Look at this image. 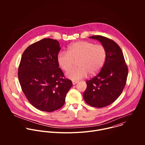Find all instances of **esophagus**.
I'll return each instance as SVG.
<instances>
[{"mask_svg": "<svg viewBox=\"0 0 145 145\" xmlns=\"http://www.w3.org/2000/svg\"><path fill=\"white\" fill-rule=\"evenodd\" d=\"M77 82H78L77 81H72V84H73V85L76 84L77 83Z\"/></svg>", "mask_w": 145, "mask_h": 145, "instance_id": "34e87169", "label": "esophagus"}]
</instances>
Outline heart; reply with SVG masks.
<instances>
[{"label":"heart","instance_id":"obj_1","mask_svg":"<svg viewBox=\"0 0 145 145\" xmlns=\"http://www.w3.org/2000/svg\"><path fill=\"white\" fill-rule=\"evenodd\" d=\"M106 56V49L103 45L81 40L71 44L68 52L60 51L57 60L59 67L65 72L77 61L78 67L66 74L68 78L74 81L86 77L88 73L91 76L97 73L104 65Z\"/></svg>","mask_w":145,"mask_h":145}]
</instances>
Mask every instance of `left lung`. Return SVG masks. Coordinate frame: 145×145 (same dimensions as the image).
Masks as SVG:
<instances>
[{"label":"left lung","instance_id":"left-lung-1","mask_svg":"<svg viewBox=\"0 0 145 145\" xmlns=\"http://www.w3.org/2000/svg\"><path fill=\"white\" fill-rule=\"evenodd\" d=\"M96 39L106 49L107 56L100 72L87 80V87L83 93L85 101L91 106L102 108L110 105L122 93L128 75V68L121 49L113 40L101 35Z\"/></svg>","mask_w":145,"mask_h":145}]
</instances>
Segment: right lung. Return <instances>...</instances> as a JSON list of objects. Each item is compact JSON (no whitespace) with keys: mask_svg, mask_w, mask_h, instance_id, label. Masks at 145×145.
Instances as JSON below:
<instances>
[{"mask_svg":"<svg viewBox=\"0 0 145 145\" xmlns=\"http://www.w3.org/2000/svg\"><path fill=\"white\" fill-rule=\"evenodd\" d=\"M60 49L57 40L44 38L28 46L20 59V87L29 103L39 110L52 112L63 107L72 86L57 63Z\"/></svg>","mask_w":145,"mask_h":145,"instance_id":"obj_1","label":"right lung"}]
</instances>
